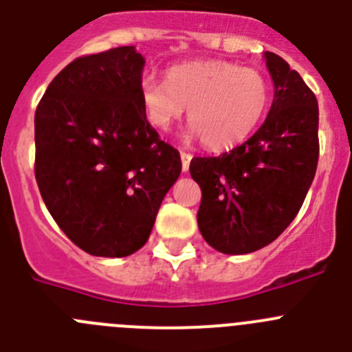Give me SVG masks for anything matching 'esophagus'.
Here are the masks:
<instances>
[{
    "instance_id": "esophagus-1",
    "label": "esophagus",
    "mask_w": 352,
    "mask_h": 352,
    "mask_svg": "<svg viewBox=\"0 0 352 352\" xmlns=\"http://www.w3.org/2000/svg\"><path fill=\"white\" fill-rule=\"evenodd\" d=\"M179 155H182V167H183V170L186 173V170L190 169V160H192V153L182 150V153H179Z\"/></svg>"
}]
</instances>
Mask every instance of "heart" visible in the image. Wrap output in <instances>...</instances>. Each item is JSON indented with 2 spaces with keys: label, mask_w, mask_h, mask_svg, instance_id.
<instances>
[{
  "label": "heart",
  "mask_w": 352,
  "mask_h": 352,
  "mask_svg": "<svg viewBox=\"0 0 352 352\" xmlns=\"http://www.w3.org/2000/svg\"><path fill=\"white\" fill-rule=\"evenodd\" d=\"M140 93L148 122L167 131L188 107L192 133L212 150L252 135L270 105V85L257 69L230 62H192L167 69L166 82L143 76Z\"/></svg>",
  "instance_id": "1"
}]
</instances>
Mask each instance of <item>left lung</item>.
<instances>
[{"instance_id": "8db88e82", "label": "left lung", "mask_w": 352, "mask_h": 352, "mask_svg": "<svg viewBox=\"0 0 352 352\" xmlns=\"http://www.w3.org/2000/svg\"><path fill=\"white\" fill-rule=\"evenodd\" d=\"M264 56L274 98L263 126L232 152L190 162L202 190L199 230L223 254H249L278 239L302 207L316 173V96L282 56Z\"/></svg>"}]
</instances>
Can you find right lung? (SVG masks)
I'll return each instance as SVG.
<instances>
[{
    "instance_id": "1",
    "label": "right lung",
    "mask_w": 352,
    "mask_h": 352,
    "mask_svg": "<svg viewBox=\"0 0 352 352\" xmlns=\"http://www.w3.org/2000/svg\"><path fill=\"white\" fill-rule=\"evenodd\" d=\"M135 46L60 70L34 116V174L50 214L79 249L124 257L148 240L182 157L146 120Z\"/></svg>"
}]
</instances>
